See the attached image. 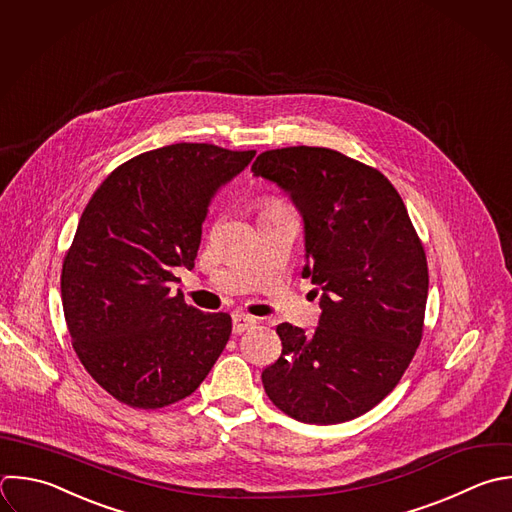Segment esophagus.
Masks as SVG:
<instances>
[{
  "mask_svg": "<svg viewBox=\"0 0 512 512\" xmlns=\"http://www.w3.org/2000/svg\"><path fill=\"white\" fill-rule=\"evenodd\" d=\"M254 324H256L254 316H248L244 312H234L232 314V330H234V334H242V332L250 330Z\"/></svg>",
  "mask_w": 512,
  "mask_h": 512,
  "instance_id": "esophagus-1",
  "label": "esophagus"
}]
</instances>
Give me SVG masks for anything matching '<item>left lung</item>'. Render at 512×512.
<instances>
[{
    "label": "left lung",
    "instance_id": "left-lung-1",
    "mask_svg": "<svg viewBox=\"0 0 512 512\" xmlns=\"http://www.w3.org/2000/svg\"><path fill=\"white\" fill-rule=\"evenodd\" d=\"M252 172L298 208L302 276L322 290L312 334L288 322L276 328L282 354L264 368V390L300 422L352 420L392 392L420 344L428 296L422 242L388 178L336 150H268Z\"/></svg>",
    "mask_w": 512,
    "mask_h": 512
}]
</instances>
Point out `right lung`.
Masks as SVG:
<instances>
[{
  "instance_id": "obj_1",
  "label": "right lung",
  "mask_w": 512,
  "mask_h": 512,
  "mask_svg": "<svg viewBox=\"0 0 512 512\" xmlns=\"http://www.w3.org/2000/svg\"><path fill=\"white\" fill-rule=\"evenodd\" d=\"M256 156L172 144L118 166L88 202L62 268L74 350L116 400L144 410L190 396L226 348L232 318L170 294L194 268L216 194Z\"/></svg>"
}]
</instances>
